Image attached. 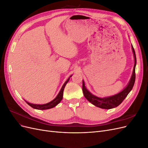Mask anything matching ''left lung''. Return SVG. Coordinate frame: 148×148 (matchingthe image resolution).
Instances as JSON below:
<instances>
[{"label": "left lung", "mask_w": 148, "mask_h": 148, "mask_svg": "<svg viewBox=\"0 0 148 148\" xmlns=\"http://www.w3.org/2000/svg\"><path fill=\"white\" fill-rule=\"evenodd\" d=\"M132 47L133 52L134 58H135V65H134L133 71L132 78L130 79V81L128 86L125 88L122 92H120L119 94H117V95H114L113 96L105 98H100L92 95L91 93L89 92L86 89V87H85L84 82H83L82 90L83 92V95L84 97H86V99L89 102L92 103L93 105H95L98 107H100V108L105 109H110L114 108V107L119 106L125 99V97L127 96L129 92L131 91L135 82V66L136 65V58L135 51L133 46H132Z\"/></svg>", "instance_id": "1"}]
</instances>
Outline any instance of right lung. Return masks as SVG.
<instances>
[{"label":"right lung","mask_w":148,"mask_h":148,"mask_svg":"<svg viewBox=\"0 0 148 148\" xmlns=\"http://www.w3.org/2000/svg\"><path fill=\"white\" fill-rule=\"evenodd\" d=\"M71 77V76L70 77V78ZM70 78L66 80V81L65 82V83L64 84L63 86L62 87L60 91L59 92V93L58 94L57 96L54 99L53 101H52L51 102L47 103V104H42V105H39V104H31V103H29L28 102H26L27 103V104L31 106V107H33V109H38V110H46V109H51L53 108V107H54L55 106H56L59 103L62 101V98H63V92H64V88L66 84L68 83V82L69 81Z\"/></svg>","instance_id":"add662e5"}]
</instances>
